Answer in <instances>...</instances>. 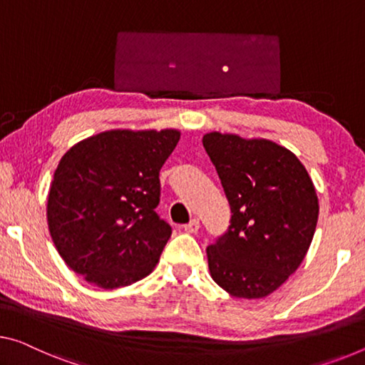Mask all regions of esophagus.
Wrapping results in <instances>:
<instances>
[{
	"label": "esophagus",
	"instance_id": "obj_1",
	"mask_svg": "<svg viewBox=\"0 0 365 365\" xmlns=\"http://www.w3.org/2000/svg\"><path fill=\"white\" fill-rule=\"evenodd\" d=\"M199 228H200L199 218H192V220H190L189 223H186V225H184V232H187V233H197Z\"/></svg>",
	"mask_w": 365,
	"mask_h": 365
}]
</instances>
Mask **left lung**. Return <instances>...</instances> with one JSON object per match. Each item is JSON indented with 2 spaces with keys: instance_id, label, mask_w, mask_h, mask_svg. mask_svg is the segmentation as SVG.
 Segmentation results:
<instances>
[{
  "instance_id": "left-lung-1",
  "label": "left lung",
  "mask_w": 365,
  "mask_h": 365,
  "mask_svg": "<svg viewBox=\"0 0 365 365\" xmlns=\"http://www.w3.org/2000/svg\"><path fill=\"white\" fill-rule=\"evenodd\" d=\"M232 209L228 232L207 248L212 279L237 299H262L304 261L318 197L300 160L266 138L210 132L202 138Z\"/></svg>"
}]
</instances>
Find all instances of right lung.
Wrapping results in <instances>:
<instances>
[{"label":"right lung","instance_id":"obj_1","mask_svg":"<svg viewBox=\"0 0 365 365\" xmlns=\"http://www.w3.org/2000/svg\"><path fill=\"white\" fill-rule=\"evenodd\" d=\"M181 132L115 128L61 156L47 199L55 248L71 271L112 290L147 277L171 237L156 214L160 170Z\"/></svg>","mask_w":365,"mask_h":365}]
</instances>
